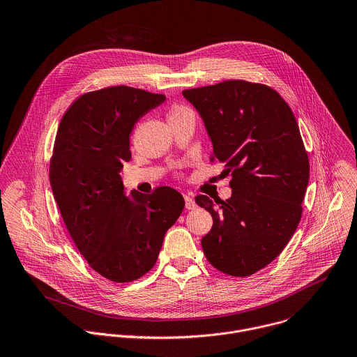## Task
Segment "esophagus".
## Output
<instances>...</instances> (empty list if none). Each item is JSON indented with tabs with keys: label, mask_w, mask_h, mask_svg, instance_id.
Here are the masks:
<instances>
[{
	"label": "esophagus",
	"mask_w": 357,
	"mask_h": 357,
	"mask_svg": "<svg viewBox=\"0 0 357 357\" xmlns=\"http://www.w3.org/2000/svg\"><path fill=\"white\" fill-rule=\"evenodd\" d=\"M184 199H185V209L192 211V209H195V208H197V204H195V201H194V198H192V197H190V195H184Z\"/></svg>",
	"instance_id": "34e87169"
}]
</instances>
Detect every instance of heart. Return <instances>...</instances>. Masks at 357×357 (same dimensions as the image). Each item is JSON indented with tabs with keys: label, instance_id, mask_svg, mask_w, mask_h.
<instances>
[{
	"label": "heart",
	"instance_id": "b5f03b06",
	"mask_svg": "<svg viewBox=\"0 0 357 357\" xmlns=\"http://www.w3.org/2000/svg\"><path fill=\"white\" fill-rule=\"evenodd\" d=\"M187 112H191L190 108H187L185 105H181V104H173L172 108H170V112H169V120L174 119L177 116H181Z\"/></svg>",
	"mask_w": 357,
	"mask_h": 357
}]
</instances>
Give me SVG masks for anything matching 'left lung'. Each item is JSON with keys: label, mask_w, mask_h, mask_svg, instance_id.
Here are the masks:
<instances>
[{"label": "left lung", "mask_w": 357, "mask_h": 357, "mask_svg": "<svg viewBox=\"0 0 357 357\" xmlns=\"http://www.w3.org/2000/svg\"><path fill=\"white\" fill-rule=\"evenodd\" d=\"M213 144L211 162L225 163L233 194L226 201L198 195L213 218L202 238L209 263L248 277L271 263L302 218L309 158L289 105L271 87L245 80L184 90Z\"/></svg>", "instance_id": "obj_1"}]
</instances>
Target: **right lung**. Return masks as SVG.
I'll use <instances>...</instances> for the list:
<instances>
[{"label": "right lung", "instance_id": "1", "mask_svg": "<svg viewBox=\"0 0 357 357\" xmlns=\"http://www.w3.org/2000/svg\"><path fill=\"white\" fill-rule=\"evenodd\" d=\"M165 100L127 86L90 91L69 107L56 131L50 162L54 198L90 267L115 282L134 281L155 266L185 205L166 185L127 198L119 174L131 159L134 124Z\"/></svg>", "mask_w": 357, "mask_h": 357}]
</instances>
